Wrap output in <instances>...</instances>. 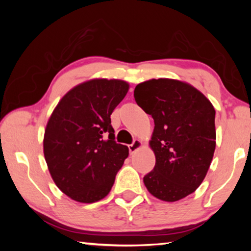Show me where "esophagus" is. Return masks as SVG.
<instances>
[{
	"label": "esophagus",
	"instance_id": "esophagus-1",
	"mask_svg": "<svg viewBox=\"0 0 251 251\" xmlns=\"http://www.w3.org/2000/svg\"><path fill=\"white\" fill-rule=\"evenodd\" d=\"M142 146H143V142L139 141V139H135L133 144H130V145L128 146L130 154H133V152H135L136 151H138Z\"/></svg>",
	"mask_w": 251,
	"mask_h": 251
}]
</instances>
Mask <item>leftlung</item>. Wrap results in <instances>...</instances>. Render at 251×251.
I'll return each instance as SVG.
<instances>
[{
	"mask_svg": "<svg viewBox=\"0 0 251 251\" xmlns=\"http://www.w3.org/2000/svg\"><path fill=\"white\" fill-rule=\"evenodd\" d=\"M134 97L155 123L150 147L156 164L144 184L160 201H180L201 186L214 157V106L193 85L173 78L145 80Z\"/></svg>",
	"mask_w": 251,
	"mask_h": 251,
	"instance_id": "obj_1",
	"label": "left lung"
}]
</instances>
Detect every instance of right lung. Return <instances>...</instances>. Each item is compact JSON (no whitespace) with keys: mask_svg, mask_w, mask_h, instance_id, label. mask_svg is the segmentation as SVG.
Wrapping results in <instances>:
<instances>
[{"mask_svg":"<svg viewBox=\"0 0 251 251\" xmlns=\"http://www.w3.org/2000/svg\"><path fill=\"white\" fill-rule=\"evenodd\" d=\"M129 84L93 78L62 97L45 127L43 151L50 177L71 199L92 203L107 196L128 147L114 141L110 115Z\"/></svg>","mask_w":251,"mask_h":251,"instance_id":"obj_1","label":"right lung"}]
</instances>
